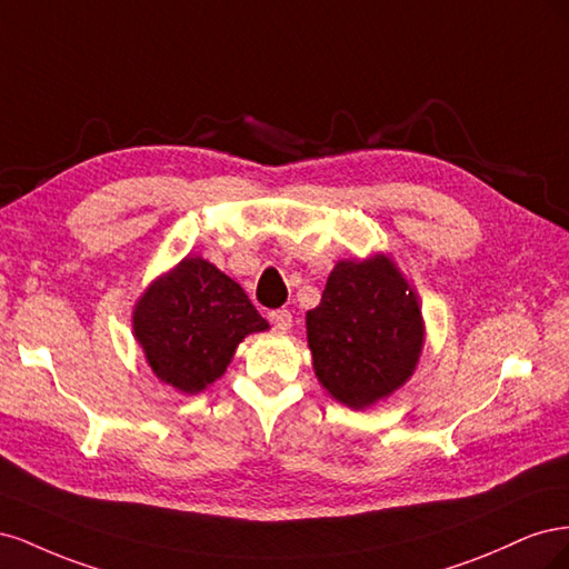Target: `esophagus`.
<instances>
[{
    "label": "esophagus",
    "mask_w": 569,
    "mask_h": 569,
    "mask_svg": "<svg viewBox=\"0 0 569 569\" xmlns=\"http://www.w3.org/2000/svg\"><path fill=\"white\" fill-rule=\"evenodd\" d=\"M268 320L274 330H280V332H287L291 327V313L287 311V308H280V311H270Z\"/></svg>",
    "instance_id": "obj_1"
}]
</instances>
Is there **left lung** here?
Returning <instances> with one entry per match:
<instances>
[{"label": "left lung", "instance_id": "obj_1", "mask_svg": "<svg viewBox=\"0 0 569 569\" xmlns=\"http://www.w3.org/2000/svg\"><path fill=\"white\" fill-rule=\"evenodd\" d=\"M313 370L327 393L349 408H368L408 382L425 322L416 291L385 253L339 261L320 303L306 313Z\"/></svg>", "mask_w": 569, "mask_h": 569}]
</instances>
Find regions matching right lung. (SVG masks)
Returning <instances> with one entry per match:
<instances>
[{"instance_id": "right-lung-1", "label": "right lung", "mask_w": 569, "mask_h": 569, "mask_svg": "<svg viewBox=\"0 0 569 569\" xmlns=\"http://www.w3.org/2000/svg\"><path fill=\"white\" fill-rule=\"evenodd\" d=\"M132 330L161 382L199 393L228 370L239 341L268 330V320L242 287L197 256L147 287Z\"/></svg>"}]
</instances>
